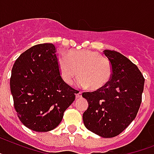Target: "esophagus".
I'll use <instances>...</instances> for the list:
<instances>
[{
  "label": "esophagus",
  "mask_w": 154,
  "mask_h": 154,
  "mask_svg": "<svg viewBox=\"0 0 154 154\" xmlns=\"http://www.w3.org/2000/svg\"><path fill=\"white\" fill-rule=\"evenodd\" d=\"M82 91H76V94H75L76 97H77V98H79V97H82Z\"/></svg>",
  "instance_id": "34e87169"
}]
</instances>
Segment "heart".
Instances as JSON below:
<instances>
[{"label":"heart","mask_w":154,"mask_h":154,"mask_svg":"<svg viewBox=\"0 0 154 154\" xmlns=\"http://www.w3.org/2000/svg\"><path fill=\"white\" fill-rule=\"evenodd\" d=\"M58 65L60 75L66 83L72 84L79 75V84L89 86L94 91L107 84L112 73L111 63L106 57L87 49L71 51L68 54L60 53Z\"/></svg>","instance_id":"heart-1"}]
</instances>
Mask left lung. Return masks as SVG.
Listing matches in <instances>:
<instances>
[{
    "label": "left lung",
    "instance_id": "1",
    "mask_svg": "<svg viewBox=\"0 0 154 154\" xmlns=\"http://www.w3.org/2000/svg\"><path fill=\"white\" fill-rule=\"evenodd\" d=\"M103 53L111 63V79L102 88L82 93L89 102L82 120L93 133L112 138L124 131L136 117L145 79L137 66L121 53L108 49Z\"/></svg>",
    "mask_w": 154,
    "mask_h": 154
}]
</instances>
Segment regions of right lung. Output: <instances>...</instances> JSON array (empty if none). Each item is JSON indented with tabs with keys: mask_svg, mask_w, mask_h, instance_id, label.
<instances>
[{
	"mask_svg": "<svg viewBox=\"0 0 154 154\" xmlns=\"http://www.w3.org/2000/svg\"><path fill=\"white\" fill-rule=\"evenodd\" d=\"M57 49L52 43L34 45L14 63L10 88L14 107L26 128L53 130L75 99L76 91L62 79Z\"/></svg>",
	"mask_w": 154,
	"mask_h": 154,
	"instance_id": "1",
	"label": "right lung"
}]
</instances>
